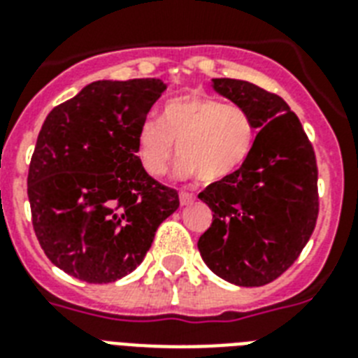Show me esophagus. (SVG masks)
Instances as JSON below:
<instances>
[{
	"label": "esophagus",
	"instance_id": "esophagus-1",
	"mask_svg": "<svg viewBox=\"0 0 358 358\" xmlns=\"http://www.w3.org/2000/svg\"><path fill=\"white\" fill-rule=\"evenodd\" d=\"M178 195H180V204H182V206H189V204H193L196 199L193 193H189V191H185V189L180 191Z\"/></svg>",
	"mask_w": 358,
	"mask_h": 358
}]
</instances>
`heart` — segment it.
I'll use <instances>...</instances> for the list:
<instances>
[{
    "instance_id": "heart-1",
    "label": "heart",
    "mask_w": 358,
    "mask_h": 358,
    "mask_svg": "<svg viewBox=\"0 0 358 358\" xmlns=\"http://www.w3.org/2000/svg\"><path fill=\"white\" fill-rule=\"evenodd\" d=\"M256 126L250 113L236 103L204 94H184L163 103L157 122L145 120L135 135V156L148 176H163L180 156L178 178L199 176L217 184L243 167L252 152Z\"/></svg>"
}]
</instances>
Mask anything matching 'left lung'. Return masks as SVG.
I'll return each mask as SVG.
<instances>
[{
  "instance_id": "1",
  "label": "left lung",
  "mask_w": 358,
  "mask_h": 358,
  "mask_svg": "<svg viewBox=\"0 0 358 358\" xmlns=\"http://www.w3.org/2000/svg\"><path fill=\"white\" fill-rule=\"evenodd\" d=\"M212 87L247 109L260 131L243 167L199 193L213 213L199 250L227 282L264 286L297 260L316 227V156L280 96L230 78H215Z\"/></svg>"
}]
</instances>
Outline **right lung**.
<instances>
[{"label":"right lung","mask_w":358,"mask_h":358,"mask_svg":"<svg viewBox=\"0 0 358 358\" xmlns=\"http://www.w3.org/2000/svg\"><path fill=\"white\" fill-rule=\"evenodd\" d=\"M165 89L159 78L92 81L42 124L27 174L33 229L53 266L72 277H126L178 210L176 189L135 156L137 128Z\"/></svg>","instance_id":"add662e5"}]
</instances>
